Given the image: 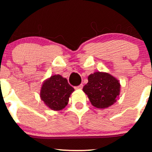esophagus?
<instances>
[{"mask_svg": "<svg viewBox=\"0 0 152 152\" xmlns=\"http://www.w3.org/2000/svg\"><path fill=\"white\" fill-rule=\"evenodd\" d=\"M83 88V84H80L79 86L75 87V89H81Z\"/></svg>", "mask_w": 152, "mask_h": 152, "instance_id": "obj_1", "label": "esophagus"}]
</instances>
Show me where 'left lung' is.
I'll return each mask as SVG.
<instances>
[{"label":"left lung","mask_w":152,"mask_h":152,"mask_svg":"<svg viewBox=\"0 0 152 152\" xmlns=\"http://www.w3.org/2000/svg\"><path fill=\"white\" fill-rule=\"evenodd\" d=\"M88 81L83 91L94 107L106 109L116 102L121 89L117 78L109 73L98 71L90 74Z\"/></svg>","instance_id":"left-lung-1"}]
</instances>
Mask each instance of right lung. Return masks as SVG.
I'll list each match as a JSON object with an SVG mask.
<instances>
[{
  "instance_id": "add662e5",
  "label": "right lung",
  "mask_w": 152,
  "mask_h": 152,
  "mask_svg": "<svg viewBox=\"0 0 152 152\" xmlns=\"http://www.w3.org/2000/svg\"><path fill=\"white\" fill-rule=\"evenodd\" d=\"M74 88L67 79L61 75H53L45 80L40 91V97L44 104L53 111H61L67 106Z\"/></svg>"
}]
</instances>
